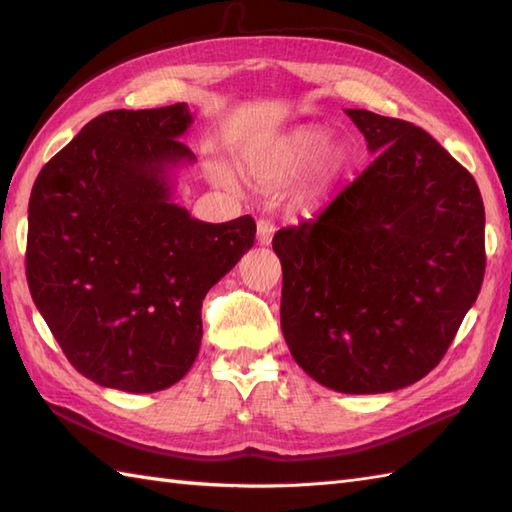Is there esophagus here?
<instances>
[{"label": "esophagus", "mask_w": 512, "mask_h": 512, "mask_svg": "<svg viewBox=\"0 0 512 512\" xmlns=\"http://www.w3.org/2000/svg\"><path fill=\"white\" fill-rule=\"evenodd\" d=\"M273 235H275V224L268 222V220H259L257 222V242L262 246H268L273 242Z\"/></svg>", "instance_id": "obj_1"}]
</instances>
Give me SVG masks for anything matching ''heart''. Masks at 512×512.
<instances>
[{
	"mask_svg": "<svg viewBox=\"0 0 512 512\" xmlns=\"http://www.w3.org/2000/svg\"><path fill=\"white\" fill-rule=\"evenodd\" d=\"M319 160L323 182H332L345 171L350 151L341 143H328V132L319 127H301L275 140L264 156L266 171L273 178H290Z\"/></svg>",
	"mask_w": 512,
	"mask_h": 512,
	"instance_id": "b5f03b06",
	"label": "heart"
}]
</instances>
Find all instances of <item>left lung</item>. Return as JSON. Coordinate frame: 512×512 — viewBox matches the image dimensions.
I'll list each match as a JSON object with an SVG mask.
<instances>
[{"label":"left lung","mask_w":512,"mask_h":512,"mask_svg":"<svg viewBox=\"0 0 512 512\" xmlns=\"http://www.w3.org/2000/svg\"><path fill=\"white\" fill-rule=\"evenodd\" d=\"M369 154L317 220L281 228V332L297 365L341 394H385L436 367L480 295L484 202L436 138L345 110Z\"/></svg>","instance_id":"obj_1"}]
</instances>
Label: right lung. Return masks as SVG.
Wrapping results in <instances>:
<instances>
[{
  "mask_svg": "<svg viewBox=\"0 0 512 512\" xmlns=\"http://www.w3.org/2000/svg\"><path fill=\"white\" fill-rule=\"evenodd\" d=\"M187 103L112 110L85 125L35 180L26 277L32 301L76 372L154 394L189 372L202 299L255 242V220L191 217L173 176L195 162L182 143Z\"/></svg>",
  "mask_w": 512,
  "mask_h": 512,
  "instance_id": "right-lung-1",
  "label": "right lung"
}]
</instances>
